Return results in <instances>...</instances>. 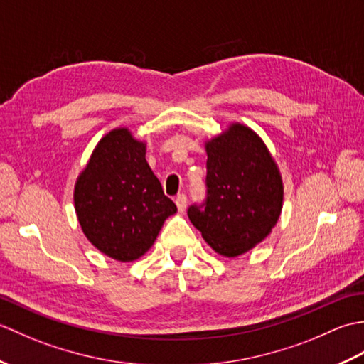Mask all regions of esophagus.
<instances>
[{
    "label": "esophagus",
    "instance_id": "1",
    "mask_svg": "<svg viewBox=\"0 0 364 364\" xmlns=\"http://www.w3.org/2000/svg\"><path fill=\"white\" fill-rule=\"evenodd\" d=\"M175 203L178 206V211L183 213L184 210H186V206H188V197L184 196V194H178L175 197Z\"/></svg>",
    "mask_w": 364,
    "mask_h": 364
}]
</instances>
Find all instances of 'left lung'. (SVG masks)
I'll return each instance as SVG.
<instances>
[{
	"mask_svg": "<svg viewBox=\"0 0 364 364\" xmlns=\"http://www.w3.org/2000/svg\"><path fill=\"white\" fill-rule=\"evenodd\" d=\"M206 197L188 215L223 257H237L264 239L280 218L283 184L261 139L241 123L206 144Z\"/></svg>",
	"mask_w": 364,
	"mask_h": 364,
	"instance_id": "obj_1",
	"label": "left lung"
}]
</instances>
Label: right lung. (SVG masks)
<instances>
[{
	"mask_svg": "<svg viewBox=\"0 0 364 364\" xmlns=\"http://www.w3.org/2000/svg\"><path fill=\"white\" fill-rule=\"evenodd\" d=\"M75 210L89 241L127 262L150 249L176 206L151 172L145 144L117 128L98 142L76 181Z\"/></svg>",
	"mask_w": 364,
	"mask_h": 364,
	"instance_id": "1",
	"label": "right lung"
}]
</instances>
